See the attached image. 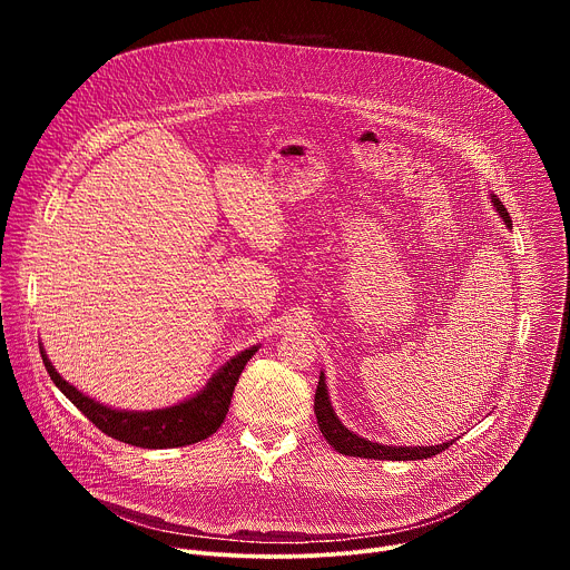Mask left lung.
I'll return each instance as SVG.
<instances>
[{
  "instance_id": "8db88e82",
  "label": "left lung",
  "mask_w": 570,
  "mask_h": 570,
  "mask_svg": "<svg viewBox=\"0 0 570 570\" xmlns=\"http://www.w3.org/2000/svg\"><path fill=\"white\" fill-rule=\"evenodd\" d=\"M492 203H494L497 212L501 214V218L505 220V225L512 227L510 214L503 207V203L497 196H492ZM313 411H315V420H317V426H320L324 440H327L343 455L367 458V460L370 458L372 460H424V458H433V455L442 453L444 449H449L453 444V442H444L438 446H387V444H376L365 438H358L356 433L347 431L341 424V420L334 415L330 394H327V383H324V374H320V381H317Z\"/></svg>"
}]
</instances>
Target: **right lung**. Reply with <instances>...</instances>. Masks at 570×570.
I'll list each match as a JSON object with an SVG mask.
<instances>
[{
  "instance_id": "right-lung-1",
  "label": "right lung",
  "mask_w": 570,
  "mask_h": 570,
  "mask_svg": "<svg viewBox=\"0 0 570 570\" xmlns=\"http://www.w3.org/2000/svg\"><path fill=\"white\" fill-rule=\"evenodd\" d=\"M257 350L259 347H250L246 352H240L238 356H234L225 367H220L218 374L212 376L207 387L196 396H191L189 401L171 405V409L146 411V413L115 411L86 396L53 370V365L49 363L42 350L40 354L51 381L99 431H104L106 435L119 442L141 446V449H174V446H187V444L207 440L212 433L220 429L229 409L234 385L243 367H246V363L255 356Z\"/></svg>"
}]
</instances>
